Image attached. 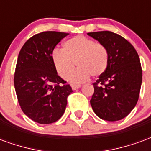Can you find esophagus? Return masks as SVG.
I'll return each mask as SVG.
<instances>
[{"label":"esophagus","mask_w":151,"mask_h":151,"mask_svg":"<svg viewBox=\"0 0 151 151\" xmlns=\"http://www.w3.org/2000/svg\"><path fill=\"white\" fill-rule=\"evenodd\" d=\"M81 86H82L81 85H72V86H71V87H72V89L73 90V91H76V90H78V89L80 88Z\"/></svg>","instance_id":"esophagus-1"}]
</instances>
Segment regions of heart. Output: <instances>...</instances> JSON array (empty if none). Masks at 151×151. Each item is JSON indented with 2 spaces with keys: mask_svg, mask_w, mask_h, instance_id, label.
<instances>
[{
  "mask_svg": "<svg viewBox=\"0 0 151 151\" xmlns=\"http://www.w3.org/2000/svg\"><path fill=\"white\" fill-rule=\"evenodd\" d=\"M64 49L56 48L52 53V60L56 72L62 78H67L75 66L79 68L68 78L73 84L87 81L91 74L99 77L107 69L108 52L103 44L95 43L82 35L66 40Z\"/></svg>",
  "mask_w": 151,
  "mask_h": 151,
  "instance_id": "heart-1",
  "label": "heart"
}]
</instances>
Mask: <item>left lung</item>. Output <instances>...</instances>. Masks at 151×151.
Wrapping results in <instances>:
<instances>
[{
  "label": "left lung",
  "mask_w": 151,
  "mask_h": 151,
  "mask_svg": "<svg viewBox=\"0 0 151 151\" xmlns=\"http://www.w3.org/2000/svg\"><path fill=\"white\" fill-rule=\"evenodd\" d=\"M107 48L108 64L95 82L91 99L92 109L108 121L123 119L136 106L142 82L138 54L124 38L111 31L87 33Z\"/></svg>",
  "instance_id": "8db88e82"
}]
</instances>
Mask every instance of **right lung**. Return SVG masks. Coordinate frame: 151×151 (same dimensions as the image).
<instances>
[{
    "label": "right lung",
    "mask_w": 151,
    "mask_h": 151,
    "mask_svg": "<svg viewBox=\"0 0 151 151\" xmlns=\"http://www.w3.org/2000/svg\"><path fill=\"white\" fill-rule=\"evenodd\" d=\"M68 35L56 31L35 35L18 54L14 79L16 95L25 115L39 124L59 120L73 92L57 74L52 60L56 44Z\"/></svg>",
    "instance_id": "add662e5"
}]
</instances>
